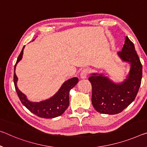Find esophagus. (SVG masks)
I'll return each instance as SVG.
<instances>
[{"label":"esophagus","instance_id":"1","mask_svg":"<svg viewBox=\"0 0 147 147\" xmlns=\"http://www.w3.org/2000/svg\"><path fill=\"white\" fill-rule=\"evenodd\" d=\"M90 73V69H84L80 73V76L82 78H86Z\"/></svg>","mask_w":147,"mask_h":147}]
</instances>
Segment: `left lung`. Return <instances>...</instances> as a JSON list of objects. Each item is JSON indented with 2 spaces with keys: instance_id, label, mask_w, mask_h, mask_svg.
<instances>
[{
  "instance_id": "1",
  "label": "left lung",
  "mask_w": 147,
  "mask_h": 147,
  "mask_svg": "<svg viewBox=\"0 0 147 147\" xmlns=\"http://www.w3.org/2000/svg\"><path fill=\"white\" fill-rule=\"evenodd\" d=\"M118 54L123 61L131 64L124 82L115 84L107 76L97 74H93L88 78L92 87V105L95 110L102 114L121 113L134 101L141 86L142 64L134 43L127 36L122 51Z\"/></svg>"
}]
</instances>
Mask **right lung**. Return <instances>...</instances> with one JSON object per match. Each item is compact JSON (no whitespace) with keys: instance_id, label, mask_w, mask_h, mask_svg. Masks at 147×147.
I'll use <instances>...</instances> for the list:
<instances>
[{"instance_id":"add662e5","label":"right lung","mask_w":147,"mask_h":147,"mask_svg":"<svg viewBox=\"0 0 147 147\" xmlns=\"http://www.w3.org/2000/svg\"><path fill=\"white\" fill-rule=\"evenodd\" d=\"M24 48L25 46H23L22 52L18 57L17 61L14 66V73H13V82H14L16 91L21 102L28 110L38 117L53 118L61 115L68 108L69 105V92L78 82V78H73L67 80L63 83L56 94L49 99L41 101L40 103H32L29 101L26 98V96L18 88V77L15 73L16 65L22 59Z\"/></svg>"}]
</instances>
